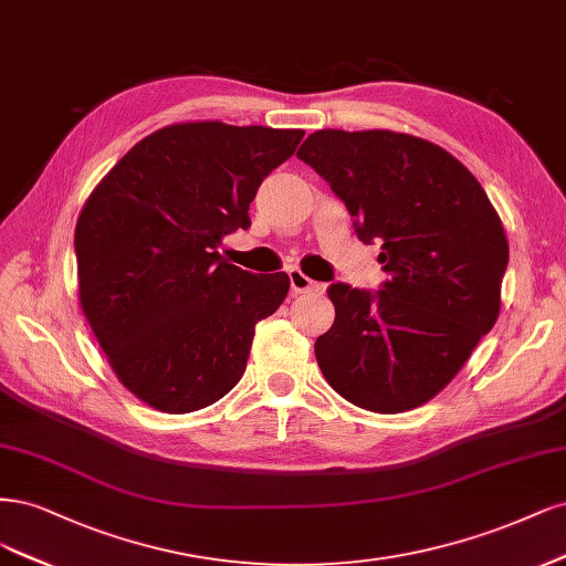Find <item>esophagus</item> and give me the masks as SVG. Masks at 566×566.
<instances>
[{"mask_svg":"<svg viewBox=\"0 0 566 566\" xmlns=\"http://www.w3.org/2000/svg\"><path fill=\"white\" fill-rule=\"evenodd\" d=\"M289 284H291V294L298 296V294H307V291H317L319 284H315L313 280H310L305 272L301 270H289Z\"/></svg>","mask_w":566,"mask_h":566,"instance_id":"34e87169","label":"esophagus"}]
</instances>
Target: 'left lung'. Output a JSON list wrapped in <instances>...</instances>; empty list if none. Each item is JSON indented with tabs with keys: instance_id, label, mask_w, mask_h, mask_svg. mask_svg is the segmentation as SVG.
Instances as JSON below:
<instances>
[{
	"instance_id": "8db88e82",
	"label": "left lung",
	"mask_w": 566,
	"mask_h": 566,
	"mask_svg": "<svg viewBox=\"0 0 566 566\" xmlns=\"http://www.w3.org/2000/svg\"><path fill=\"white\" fill-rule=\"evenodd\" d=\"M298 157L380 244L378 291L336 282V319L315 343L329 386L348 402L397 413L426 405L496 324L507 240L484 188L463 164L409 134H310Z\"/></svg>"
}]
</instances>
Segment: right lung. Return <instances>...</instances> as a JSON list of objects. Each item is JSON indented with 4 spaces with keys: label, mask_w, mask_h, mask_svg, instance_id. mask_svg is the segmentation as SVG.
Segmentation results:
<instances>
[{
    "label": "right lung",
    "mask_w": 566,
    "mask_h": 566,
    "mask_svg": "<svg viewBox=\"0 0 566 566\" xmlns=\"http://www.w3.org/2000/svg\"><path fill=\"white\" fill-rule=\"evenodd\" d=\"M301 129L171 124L145 136L91 192L75 228L80 303L126 390L167 413L228 395L253 329L289 291L216 249L251 226L263 178Z\"/></svg>",
    "instance_id": "1"
}]
</instances>
